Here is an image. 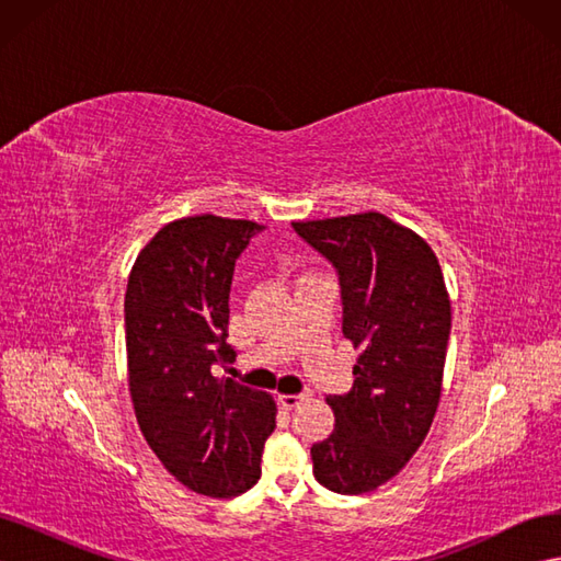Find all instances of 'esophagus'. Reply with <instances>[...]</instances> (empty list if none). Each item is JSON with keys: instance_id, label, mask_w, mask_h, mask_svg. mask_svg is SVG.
<instances>
[{"instance_id": "obj_1", "label": "esophagus", "mask_w": 561, "mask_h": 561, "mask_svg": "<svg viewBox=\"0 0 561 561\" xmlns=\"http://www.w3.org/2000/svg\"><path fill=\"white\" fill-rule=\"evenodd\" d=\"M309 400L307 393H295V396H278V402L285 407V410H295V407L304 404Z\"/></svg>"}]
</instances>
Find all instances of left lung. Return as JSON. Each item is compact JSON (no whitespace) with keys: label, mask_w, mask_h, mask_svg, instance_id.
Instances as JSON below:
<instances>
[{"label":"left lung","mask_w":561,"mask_h":561,"mask_svg":"<svg viewBox=\"0 0 561 561\" xmlns=\"http://www.w3.org/2000/svg\"><path fill=\"white\" fill-rule=\"evenodd\" d=\"M336 268L344 336L360 351L353 388L328 396L334 431L311 447L316 480L336 494L386 484L426 439L443 393L451 301L419 233L381 213L293 222Z\"/></svg>","instance_id":"8db88e82"}]
</instances>
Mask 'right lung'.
<instances>
[{
	"label": "right lung",
	"mask_w": 561,
	"mask_h": 561,
	"mask_svg": "<svg viewBox=\"0 0 561 561\" xmlns=\"http://www.w3.org/2000/svg\"><path fill=\"white\" fill-rule=\"evenodd\" d=\"M250 219L182 217L135 260L126 287L128 386L147 445L186 489L231 499L260 480L276 402L215 365L233 363L229 290Z\"/></svg>",
	"instance_id": "right-lung-1"
}]
</instances>
